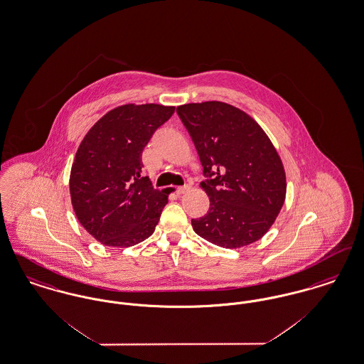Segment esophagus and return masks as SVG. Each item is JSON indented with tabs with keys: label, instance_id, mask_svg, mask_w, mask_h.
Listing matches in <instances>:
<instances>
[{
	"label": "esophagus",
	"instance_id": "1",
	"mask_svg": "<svg viewBox=\"0 0 364 364\" xmlns=\"http://www.w3.org/2000/svg\"><path fill=\"white\" fill-rule=\"evenodd\" d=\"M191 190V186L188 184H186V186H183V187H178L176 192H177V195H183V193H186V192H188Z\"/></svg>",
	"mask_w": 364,
	"mask_h": 364
}]
</instances>
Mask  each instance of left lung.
I'll return each instance as SVG.
<instances>
[{
	"label": "left lung",
	"mask_w": 364,
	"mask_h": 364,
	"mask_svg": "<svg viewBox=\"0 0 364 364\" xmlns=\"http://www.w3.org/2000/svg\"><path fill=\"white\" fill-rule=\"evenodd\" d=\"M200 158L208 211L191 224L196 235L224 248L259 240L274 224L287 193L277 150L259 124L218 101L177 106Z\"/></svg>",
	"instance_id": "left-lung-1"
}]
</instances>
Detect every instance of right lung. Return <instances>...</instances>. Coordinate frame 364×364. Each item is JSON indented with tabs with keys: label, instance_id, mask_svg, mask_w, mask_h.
<instances>
[{
	"label": "right lung",
	"instance_id": "1",
	"mask_svg": "<svg viewBox=\"0 0 364 364\" xmlns=\"http://www.w3.org/2000/svg\"><path fill=\"white\" fill-rule=\"evenodd\" d=\"M174 106L127 104L95 122L82 140L70 177L72 208L87 232L110 247H131L156 230L168 191L143 176L141 153Z\"/></svg>",
	"mask_w": 364,
	"mask_h": 364
}]
</instances>
